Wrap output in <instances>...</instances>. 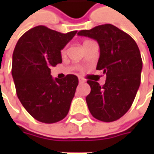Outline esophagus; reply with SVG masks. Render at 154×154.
<instances>
[{
    "instance_id": "1",
    "label": "esophagus",
    "mask_w": 154,
    "mask_h": 154,
    "mask_svg": "<svg viewBox=\"0 0 154 154\" xmlns=\"http://www.w3.org/2000/svg\"><path fill=\"white\" fill-rule=\"evenodd\" d=\"M85 81H86V80H84V79H82V78H79V82H80V84H81V83H84Z\"/></svg>"
}]
</instances>
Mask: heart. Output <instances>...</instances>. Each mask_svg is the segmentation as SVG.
Wrapping results in <instances>:
<instances>
[{"instance_id":"heart-1","label":"heart","mask_w":154,"mask_h":154,"mask_svg":"<svg viewBox=\"0 0 154 154\" xmlns=\"http://www.w3.org/2000/svg\"><path fill=\"white\" fill-rule=\"evenodd\" d=\"M65 52H66V47L62 49V51H61V53H62V55H64V54H65Z\"/></svg>"}]
</instances>
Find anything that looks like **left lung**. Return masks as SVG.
<instances>
[{"mask_svg":"<svg viewBox=\"0 0 154 154\" xmlns=\"http://www.w3.org/2000/svg\"><path fill=\"white\" fill-rule=\"evenodd\" d=\"M78 35L98 41L97 69L106 74L102 86L87 80L91 86L86 98L88 109L99 121H116L131 107L140 84L142 60L138 45L128 34L110 24L82 30Z\"/></svg>","mask_w":154,"mask_h":154,"instance_id":"left-lung-1","label":"left lung"}]
</instances>
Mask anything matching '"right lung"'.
I'll use <instances>...</instances> for the list:
<instances>
[{
    "instance_id": "obj_1",
    "label": "right lung",
    "mask_w": 154,
    "mask_h": 154,
    "mask_svg": "<svg viewBox=\"0 0 154 154\" xmlns=\"http://www.w3.org/2000/svg\"><path fill=\"white\" fill-rule=\"evenodd\" d=\"M76 32L61 33L38 26L23 34L15 46L12 75L17 96L28 113L41 122H57L68 115L78 77L68 74L54 80L51 68L62 63L61 51Z\"/></svg>"
}]
</instances>
